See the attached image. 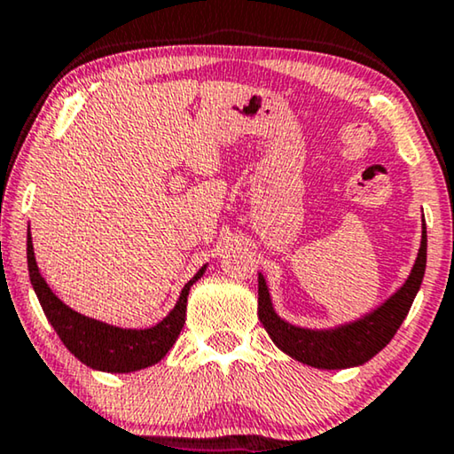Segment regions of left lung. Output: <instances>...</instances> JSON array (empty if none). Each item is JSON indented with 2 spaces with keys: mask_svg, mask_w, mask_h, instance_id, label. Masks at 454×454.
Here are the masks:
<instances>
[{
  "mask_svg": "<svg viewBox=\"0 0 454 454\" xmlns=\"http://www.w3.org/2000/svg\"><path fill=\"white\" fill-rule=\"evenodd\" d=\"M426 257L427 234L424 223L419 253L403 286L367 316L330 330L299 328V325L284 322L271 305L263 274H259V319L276 347L301 364L317 367V370H344V367L364 365L392 340L403 319L407 317L417 290L424 280Z\"/></svg>",
  "mask_w": 454,
  "mask_h": 454,
  "instance_id": "8db88e82",
  "label": "left lung"
}]
</instances>
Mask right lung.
<instances>
[{
	"label": "right lung",
	"instance_id": "add662e5",
	"mask_svg": "<svg viewBox=\"0 0 454 454\" xmlns=\"http://www.w3.org/2000/svg\"><path fill=\"white\" fill-rule=\"evenodd\" d=\"M27 262L30 284H33L35 293H37V299L41 307H43L45 317L50 319L53 330L58 332L64 347L87 367L110 373H130L137 370H145V367L155 365L157 361L166 357V353L176 342L180 330L184 325L189 290L205 274V268H207V265H203L184 284L174 309L160 324L145 330H130L116 328V325L99 322V319L87 317L62 303L53 294L50 284L45 282V278L41 276L37 268L30 231L27 239Z\"/></svg>",
	"mask_w": 454,
	"mask_h": 454
}]
</instances>
